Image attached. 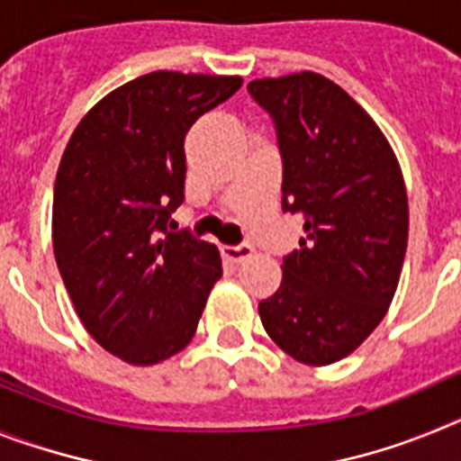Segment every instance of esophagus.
<instances>
[{
    "instance_id": "1",
    "label": "esophagus",
    "mask_w": 461,
    "mask_h": 461,
    "mask_svg": "<svg viewBox=\"0 0 461 461\" xmlns=\"http://www.w3.org/2000/svg\"><path fill=\"white\" fill-rule=\"evenodd\" d=\"M221 254L230 263H242V260H247L254 254V249H251L249 244H238V247H221Z\"/></svg>"
}]
</instances>
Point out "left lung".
I'll return each mask as SVG.
<instances>
[{
	"mask_svg": "<svg viewBox=\"0 0 461 461\" xmlns=\"http://www.w3.org/2000/svg\"><path fill=\"white\" fill-rule=\"evenodd\" d=\"M276 129L281 210L304 235L284 256L281 286L258 304L281 351L332 365L383 321L409 240V198L390 142L339 85L303 71L247 85Z\"/></svg>",
	"mask_w": 461,
	"mask_h": 461,
	"instance_id": "obj_1",
	"label": "left lung"
}]
</instances>
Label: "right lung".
Instances as JSON below:
<instances>
[{
	"mask_svg": "<svg viewBox=\"0 0 461 461\" xmlns=\"http://www.w3.org/2000/svg\"><path fill=\"white\" fill-rule=\"evenodd\" d=\"M238 76L152 71L76 126L57 168L52 249L76 313L105 351L157 365L195 335L221 276L214 244L168 219L185 201V136Z\"/></svg>",
	"mask_w": 461,
	"mask_h": 461,
	"instance_id": "obj_1",
	"label": "right lung"
}]
</instances>
